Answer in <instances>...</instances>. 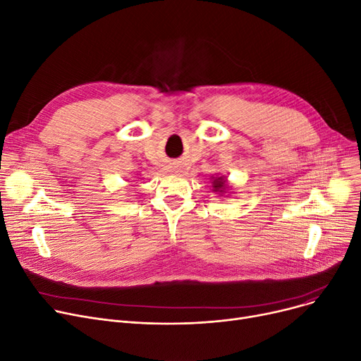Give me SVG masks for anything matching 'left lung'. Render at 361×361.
Segmentation results:
<instances>
[{
	"mask_svg": "<svg viewBox=\"0 0 361 361\" xmlns=\"http://www.w3.org/2000/svg\"><path fill=\"white\" fill-rule=\"evenodd\" d=\"M228 184H226V178L219 176V177H212V192L218 195H224L228 190Z\"/></svg>",
	"mask_w": 361,
	"mask_h": 361,
	"instance_id": "8db88e82",
	"label": "left lung"
}]
</instances>
